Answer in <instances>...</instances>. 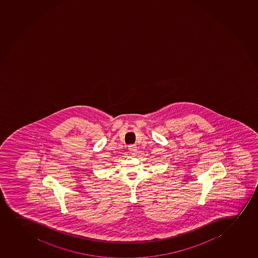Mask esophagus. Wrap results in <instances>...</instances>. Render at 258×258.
<instances>
[{
	"mask_svg": "<svg viewBox=\"0 0 258 258\" xmlns=\"http://www.w3.org/2000/svg\"><path fill=\"white\" fill-rule=\"evenodd\" d=\"M128 149H130L132 154H135V153H136V145H130V146H128Z\"/></svg>",
	"mask_w": 258,
	"mask_h": 258,
	"instance_id": "esophagus-1",
	"label": "esophagus"
}]
</instances>
